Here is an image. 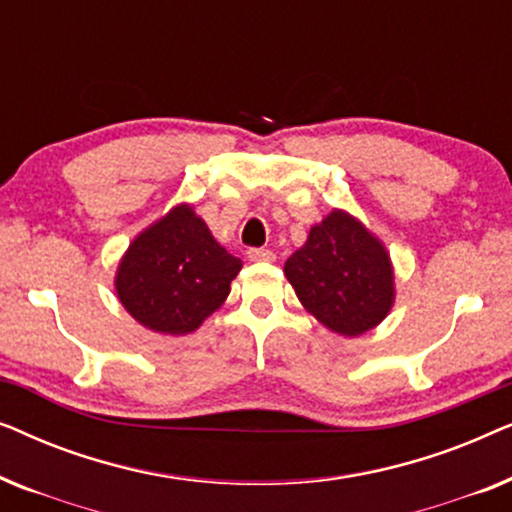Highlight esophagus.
<instances>
[{
  "label": "esophagus",
  "mask_w": 512,
  "mask_h": 512,
  "mask_svg": "<svg viewBox=\"0 0 512 512\" xmlns=\"http://www.w3.org/2000/svg\"><path fill=\"white\" fill-rule=\"evenodd\" d=\"M247 258L254 263H263V261H275V251L270 249H249Z\"/></svg>",
  "instance_id": "esophagus-1"
}]
</instances>
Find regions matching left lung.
<instances>
[{"mask_svg": "<svg viewBox=\"0 0 512 512\" xmlns=\"http://www.w3.org/2000/svg\"><path fill=\"white\" fill-rule=\"evenodd\" d=\"M296 296L333 333L356 338L394 305V268L384 244L352 214L333 209L284 265Z\"/></svg>", "mask_w": 512, "mask_h": 512, "instance_id": "left-lung-1", "label": "left lung"}]
</instances>
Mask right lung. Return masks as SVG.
Masks as SVG:
<instances>
[{
    "mask_svg": "<svg viewBox=\"0 0 512 512\" xmlns=\"http://www.w3.org/2000/svg\"><path fill=\"white\" fill-rule=\"evenodd\" d=\"M242 261L228 254L191 205H177L142 230L116 272L121 305L139 324L184 335L219 310Z\"/></svg>",
    "mask_w": 512,
    "mask_h": 512,
    "instance_id": "obj_1",
    "label": "right lung"
}]
</instances>
